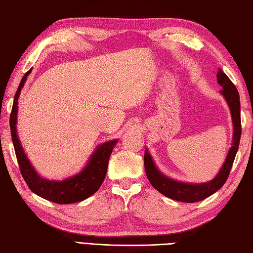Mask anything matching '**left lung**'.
Wrapping results in <instances>:
<instances>
[{
    "label": "left lung",
    "mask_w": 253,
    "mask_h": 253,
    "mask_svg": "<svg viewBox=\"0 0 253 253\" xmlns=\"http://www.w3.org/2000/svg\"><path fill=\"white\" fill-rule=\"evenodd\" d=\"M217 82L222 87L220 94L224 96L229 106L234 132H232L231 147L228 153H227L224 165L221 166L219 172L217 173L214 179L204 183H185L173 180L171 177L163 174L158 169L149 151H148V149L145 150L143 160H145V170L148 180L158 192H160L161 194L169 197V199L184 203L200 202L216 193L228 179L232 163H234L237 151H238L241 137L240 97L235 84L222 72L221 69H218Z\"/></svg>",
    "instance_id": "1"
}]
</instances>
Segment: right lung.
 <instances>
[{"mask_svg":"<svg viewBox=\"0 0 253 253\" xmlns=\"http://www.w3.org/2000/svg\"><path fill=\"white\" fill-rule=\"evenodd\" d=\"M32 70L33 68L25 73L21 83H19L16 94L14 96L12 113L9 117L12 141L19 170L32 192L44 200L57 203V204H72V203L86 200L100 189L104 179H105L108 160H110L114 147L116 146L118 140H108L98 145L96 149L93 151L85 167L77 174L69 176L62 181L48 180L39 175L32 166L31 161L28 160L27 156L25 155L16 130L19 94H21L28 74L32 72Z\"/></svg>","mask_w":253,"mask_h":253,"instance_id":"add662e5","label":"right lung"}]
</instances>
